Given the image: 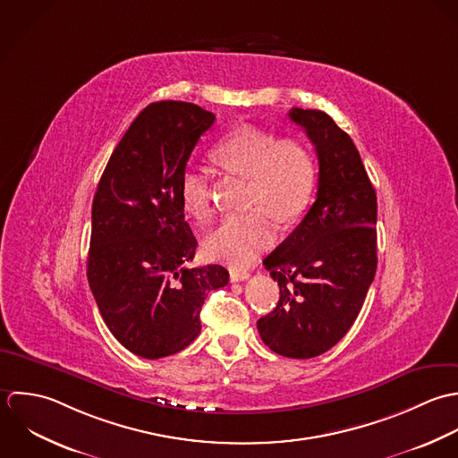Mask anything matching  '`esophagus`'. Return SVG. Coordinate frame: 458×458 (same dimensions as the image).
<instances>
[{"instance_id":"34e87169","label":"esophagus","mask_w":458,"mask_h":458,"mask_svg":"<svg viewBox=\"0 0 458 458\" xmlns=\"http://www.w3.org/2000/svg\"><path fill=\"white\" fill-rule=\"evenodd\" d=\"M250 277L248 271H242V269H230V279L232 281H244Z\"/></svg>"}]
</instances>
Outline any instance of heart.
Returning a JSON list of instances; mask_svg holds the SVG:
<instances>
[{
  "mask_svg": "<svg viewBox=\"0 0 458 458\" xmlns=\"http://www.w3.org/2000/svg\"><path fill=\"white\" fill-rule=\"evenodd\" d=\"M214 161L250 179L244 214L225 216L205 241V253L232 266H246L275 241L277 223L295 219L310 201L315 161L310 147L297 138H279L264 129L242 125L223 136L212 148ZM185 210L203 221L212 214L208 174L187 166L181 175Z\"/></svg>",
  "mask_w": 458,
  "mask_h": 458,
  "instance_id": "obj_1",
  "label": "heart"
}]
</instances>
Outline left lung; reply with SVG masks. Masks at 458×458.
<instances>
[{
	"label": "left lung",
	"mask_w": 458,
	"mask_h": 458,
	"mask_svg": "<svg viewBox=\"0 0 458 458\" xmlns=\"http://www.w3.org/2000/svg\"><path fill=\"white\" fill-rule=\"evenodd\" d=\"M318 157L317 199L264 260L279 284L275 310L257 322L276 354L310 360L351 329L377 271V196L347 132L318 109L292 107Z\"/></svg>",
	"instance_id": "1"
}]
</instances>
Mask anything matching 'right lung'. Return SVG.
<instances>
[{
    "label": "right lung",
    "instance_id": "obj_1",
    "mask_svg": "<svg viewBox=\"0 0 458 458\" xmlns=\"http://www.w3.org/2000/svg\"><path fill=\"white\" fill-rule=\"evenodd\" d=\"M214 120L191 102L147 106L113 150L93 196V297L113 336L145 360L185 349L199 335L207 293L230 277L216 264L187 267L198 242L183 217L181 175Z\"/></svg>",
    "mask_w": 458,
    "mask_h": 458
}]
</instances>
